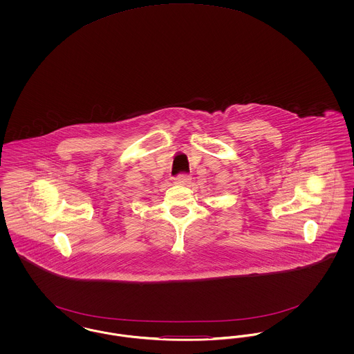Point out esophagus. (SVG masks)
I'll return each mask as SVG.
<instances>
[{
  "instance_id": "1",
  "label": "esophagus",
  "mask_w": 354,
  "mask_h": 354,
  "mask_svg": "<svg viewBox=\"0 0 354 354\" xmlns=\"http://www.w3.org/2000/svg\"><path fill=\"white\" fill-rule=\"evenodd\" d=\"M189 180H191V176L187 174H179L178 176L174 178V183L178 185H187Z\"/></svg>"
}]
</instances>
